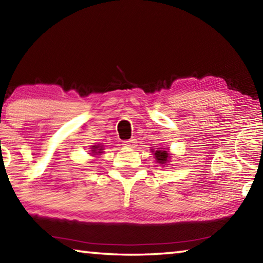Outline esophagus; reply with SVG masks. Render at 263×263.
I'll return each instance as SVG.
<instances>
[{"instance_id":"1","label":"esophagus","mask_w":263,"mask_h":263,"mask_svg":"<svg viewBox=\"0 0 263 263\" xmlns=\"http://www.w3.org/2000/svg\"><path fill=\"white\" fill-rule=\"evenodd\" d=\"M136 142H137L136 139L124 140L123 141V146H124V147H126V148H136V146H137Z\"/></svg>"}]
</instances>
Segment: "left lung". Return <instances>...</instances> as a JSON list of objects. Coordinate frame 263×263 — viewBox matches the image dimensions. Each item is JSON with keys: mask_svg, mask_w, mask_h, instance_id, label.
Listing matches in <instances>:
<instances>
[{"mask_svg": "<svg viewBox=\"0 0 263 263\" xmlns=\"http://www.w3.org/2000/svg\"><path fill=\"white\" fill-rule=\"evenodd\" d=\"M151 152L153 153L157 162L160 163V166H166L171 162L172 154L169 153V149L166 148H158V149H151Z\"/></svg>", "mask_w": 263, "mask_h": 263, "instance_id": "left-lung-1", "label": "left lung"}]
</instances>
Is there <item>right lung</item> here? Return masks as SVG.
Instances as JSON below:
<instances>
[{"mask_svg":"<svg viewBox=\"0 0 263 263\" xmlns=\"http://www.w3.org/2000/svg\"><path fill=\"white\" fill-rule=\"evenodd\" d=\"M90 155H92V157H96V155H100V154H102L103 153V145H101V144H97V145H91L90 147Z\"/></svg>","mask_w":263,"mask_h":263,"instance_id":"1","label":"right lung"}]
</instances>
